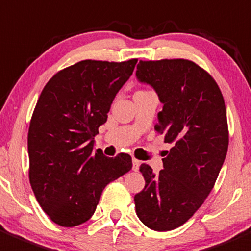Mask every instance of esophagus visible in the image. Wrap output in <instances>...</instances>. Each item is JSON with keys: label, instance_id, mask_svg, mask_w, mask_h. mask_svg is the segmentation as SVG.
<instances>
[{"label": "esophagus", "instance_id": "34e87169", "mask_svg": "<svg viewBox=\"0 0 251 251\" xmlns=\"http://www.w3.org/2000/svg\"><path fill=\"white\" fill-rule=\"evenodd\" d=\"M140 164H141L140 160L136 159V158H132V169L135 170V172H137V170L140 169Z\"/></svg>", "mask_w": 251, "mask_h": 251}]
</instances>
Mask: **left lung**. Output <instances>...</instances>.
Instances as JSON below:
<instances>
[{
  "label": "left lung",
  "instance_id": "1",
  "mask_svg": "<svg viewBox=\"0 0 251 251\" xmlns=\"http://www.w3.org/2000/svg\"><path fill=\"white\" fill-rule=\"evenodd\" d=\"M138 82L150 84L163 109L154 130L173 147L155 175L141 164L145 189L135 195L141 222L157 232L184 225L213 189L228 151L225 99L215 79L193 61H140Z\"/></svg>",
  "mask_w": 251,
  "mask_h": 251
}]
</instances>
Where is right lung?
I'll list each match as a JSON object with an SVG mask.
<instances>
[{
    "mask_svg": "<svg viewBox=\"0 0 251 251\" xmlns=\"http://www.w3.org/2000/svg\"><path fill=\"white\" fill-rule=\"evenodd\" d=\"M136 62L81 61L57 72L39 97L28 132L29 180L56 225L87 222L104 187L132 168L126 153L108 158L94 150V136Z\"/></svg>",
    "mask_w": 251,
    "mask_h": 251,
    "instance_id": "right-lung-1",
    "label": "right lung"
}]
</instances>
